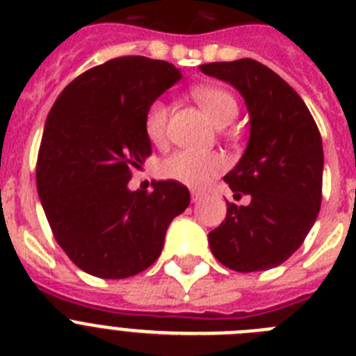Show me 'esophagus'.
<instances>
[{
	"label": "esophagus",
	"mask_w": 356,
	"mask_h": 356,
	"mask_svg": "<svg viewBox=\"0 0 356 356\" xmlns=\"http://www.w3.org/2000/svg\"><path fill=\"white\" fill-rule=\"evenodd\" d=\"M202 197H204V193H202V191L191 190V202H198Z\"/></svg>",
	"instance_id": "esophagus-1"
}]
</instances>
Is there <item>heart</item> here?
<instances>
[{"instance_id":"heart-1","label":"heart","mask_w":356,"mask_h":356,"mask_svg":"<svg viewBox=\"0 0 356 356\" xmlns=\"http://www.w3.org/2000/svg\"><path fill=\"white\" fill-rule=\"evenodd\" d=\"M198 106L211 118L216 127H225L238 117V102L232 95L218 86H197L191 92ZM168 106L163 101L150 102L143 117V129L147 138L154 145H163L166 140ZM225 161L216 152H198V150H177L159 165L161 177L181 184L200 188L223 170Z\"/></svg>"}]
</instances>
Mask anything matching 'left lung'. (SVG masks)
<instances>
[{
  "label": "left lung",
  "instance_id": "8db88e82",
  "mask_svg": "<svg viewBox=\"0 0 356 356\" xmlns=\"http://www.w3.org/2000/svg\"><path fill=\"white\" fill-rule=\"evenodd\" d=\"M204 74L232 85L250 115L241 159L225 175L234 197L227 216L209 232L223 266L239 273L264 271L287 261L312 229L323 188V142L305 102L277 72L252 58L200 65Z\"/></svg>",
  "mask_w": 356,
  "mask_h": 356
}]
</instances>
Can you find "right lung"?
<instances>
[{
    "instance_id": "obj_1",
    "label": "right lung",
    "mask_w": 356,
    "mask_h": 356,
    "mask_svg": "<svg viewBox=\"0 0 356 356\" xmlns=\"http://www.w3.org/2000/svg\"><path fill=\"white\" fill-rule=\"evenodd\" d=\"M182 78L163 60L122 56L86 70L54 101L37 161V191L63 252L85 273L127 278L159 257L170 222L190 206L175 181L131 191L152 147L143 117Z\"/></svg>"
}]
</instances>
